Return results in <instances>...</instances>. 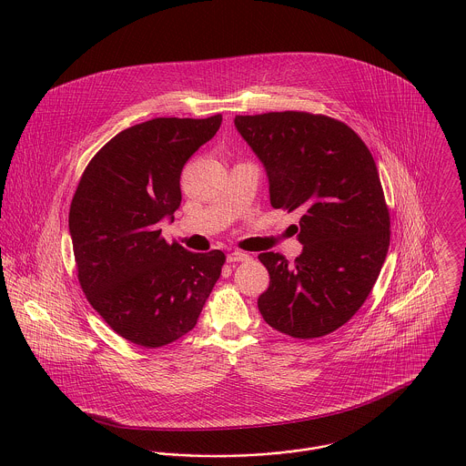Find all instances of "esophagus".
<instances>
[{"label":"esophagus","mask_w":466,"mask_h":466,"mask_svg":"<svg viewBox=\"0 0 466 466\" xmlns=\"http://www.w3.org/2000/svg\"><path fill=\"white\" fill-rule=\"evenodd\" d=\"M248 259H250V256L241 252V250H232V252L227 254L228 263H241V261H248Z\"/></svg>","instance_id":"1"}]
</instances>
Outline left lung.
Wrapping results in <instances>:
<instances>
[{
  "label": "left lung",
  "mask_w": 466,
  "mask_h": 466,
  "mask_svg": "<svg viewBox=\"0 0 466 466\" xmlns=\"http://www.w3.org/2000/svg\"><path fill=\"white\" fill-rule=\"evenodd\" d=\"M234 125L265 167L270 205L301 212L294 265L259 254L270 285L258 309L287 336H327L365 303L389 252L390 218L374 157L350 127L327 116L287 110L236 116Z\"/></svg>",
  "instance_id": "1"
}]
</instances>
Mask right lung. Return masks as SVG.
I'll use <instances>...</instances> for the list:
<instances>
[{"label":"right lung","mask_w":466,"mask_h":466,"mask_svg":"<svg viewBox=\"0 0 466 466\" xmlns=\"http://www.w3.org/2000/svg\"><path fill=\"white\" fill-rule=\"evenodd\" d=\"M221 125L154 117L114 136L85 168L68 212L81 289L121 338L145 349L190 332L221 276L225 254H194L161 238L181 205L188 157Z\"/></svg>","instance_id":"obj_1"}]
</instances>
